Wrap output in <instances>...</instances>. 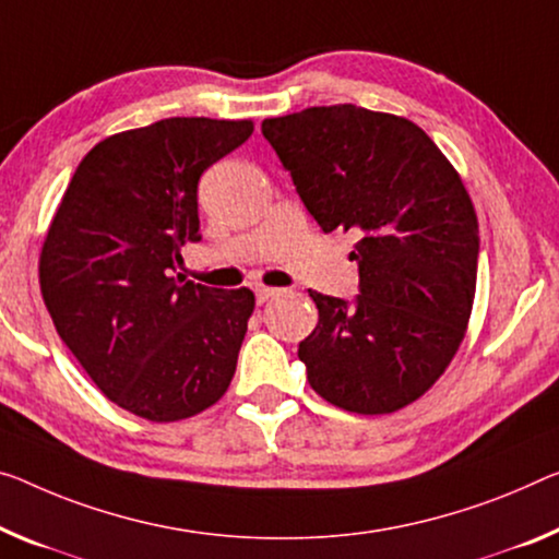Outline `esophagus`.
<instances>
[{"mask_svg":"<svg viewBox=\"0 0 559 559\" xmlns=\"http://www.w3.org/2000/svg\"><path fill=\"white\" fill-rule=\"evenodd\" d=\"M277 295V289H272V287H257L254 289V297H257V305H262V302H267L270 297H274Z\"/></svg>","mask_w":559,"mask_h":559,"instance_id":"1","label":"esophagus"}]
</instances>
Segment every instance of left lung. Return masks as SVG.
Masks as SVG:
<instances>
[{"label": "left lung", "mask_w": 559, "mask_h": 559, "mask_svg": "<svg viewBox=\"0 0 559 559\" xmlns=\"http://www.w3.org/2000/svg\"><path fill=\"white\" fill-rule=\"evenodd\" d=\"M262 134L324 235H359V295L309 289L320 322L297 349L309 384L359 415L409 405L472 312L479 229L465 185L417 124L384 111L309 107L264 119Z\"/></svg>", "instance_id": "8db88e82"}]
</instances>
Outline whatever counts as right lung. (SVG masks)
<instances>
[{"label":"right lung","instance_id":"right-lung-1","mask_svg":"<svg viewBox=\"0 0 559 559\" xmlns=\"http://www.w3.org/2000/svg\"><path fill=\"white\" fill-rule=\"evenodd\" d=\"M252 122L169 117L80 162L39 257L51 322L94 384L152 423L214 405L235 377L254 295L171 277L200 242L197 185Z\"/></svg>","mask_w":559,"mask_h":559}]
</instances>
